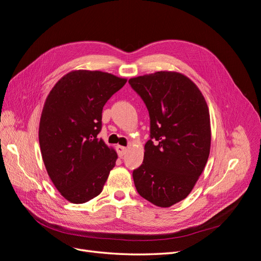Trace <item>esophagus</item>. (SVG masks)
Segmentation results:
<instances>
[{
    "label": "esophagus",
    "instance_id": "obj_1",
    "mask_svg": "<svg viewBox=\"0 0 261 261\" xmlns=\"http://www.w3.org/2000/svg\"><path fill=\"white\" fill-rule=\"evenodd\" d=\"M116 150H117L118 156H123L126 153V148L123 146H116Z\"/></svg>",
    "mask_w": 261,
    "mask_h": 261
}]
</instances>
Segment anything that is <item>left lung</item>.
<instances>
[{
	"mask_svg": "<svg viewBox=\"0 0 261 261\" xmlns=\"http://www.w3.org/2000/svg\"><path fill=\"white\" fill-rule=\"evenodd\" d=\"M150 117L144 162L133 172L138 194L158 207L185 199L206 167L211 128L207 102L188 77L161 70L130 78Z\"/></svg>",
	"mask_w": 261,
	"mask_h": 261,
	"instance_id": "left-lung-1",
	"label": "left lung"
}]
</instances>
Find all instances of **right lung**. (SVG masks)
Returning a JSON list of instances; mask_svg holds the SVG:
<instances>
[{"label": "right lung", "instance_id": "1", "mask_svg": "<svg viewBox=\"0 0 261 261\" xmlns=\"http://www.w3.org/2000/svg\"><path fill=\"white\" fill-rule=\"evenodd\" d=\"M126 82L100 70H73L46 97L39 144L51 180L70 202L97 197L114 168L117 153L98 134L105 105Z\"/></svg>", "mask_w": 261, "mask_h": 261}]
</instances>
